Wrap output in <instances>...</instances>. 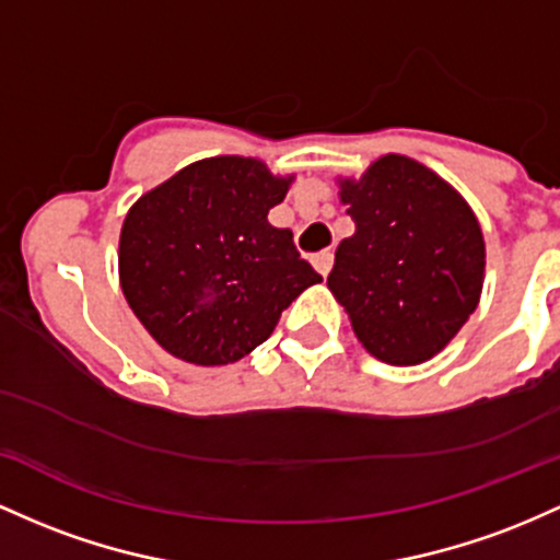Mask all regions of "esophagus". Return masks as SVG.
Listing matches in <instances>:
<instances>
[{
    "instance_id": "esophagus-1",
    "label": "esophagus",
    "mask_w": 560,
    "mask_h": 560,
    "mask_svg": "<svg viewBox=\"0 0 560 560\" xmlns=\"http://www.w3.org/2000/svg\"><path fill=\"white\" fill-rule=\"evenodd\" d=\"M312 264L323 278H328V272L332 269V254L330 250H319V254L312 256Z\"/></svg>"
}]
</instances>
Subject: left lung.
Segmentation results:
<instances>
[{
    "label": "left lung",
    "instance_id": "left-lung-1",
    "mask_svg": "<svg viewBox=\"0 0 560 560\" xmlns=\"http://www.w3.org/2000/svg\"><path fill=\"white\" fill-rule=\"evenodd\" d=\"M341 200L357 232L338 246L328 288L370 354L388 364L429 360L479 304L483 237L474 211L405 155L341 182Z\"/></svg>",
    "mask_w": 560,
    "mask_h": 560
}]
</instances>
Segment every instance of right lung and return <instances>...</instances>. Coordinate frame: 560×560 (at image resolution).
Returning a JSON list of instances; mask_svg holds the SVG:
<instances>
[{"instance_id": "obj_1", "label": "right lung", "mask_w": 560, "mask_h": 560, "mask_svg": "<svg viewBox=\"0 0 560 560\" xmlns=\"http://www.w3.org/2000/svg\"><path fill=\"white\" fill-rule=\"evenodd\" d=\"M288 185L261 161L222 155L131 206L118 246L124 296L168 354L206 368L237 362L323 280L293 232L267 222Z\"/></svg>"}]
</instances>
